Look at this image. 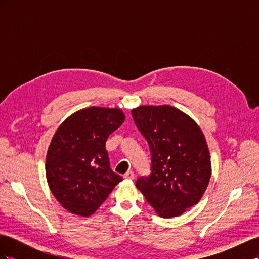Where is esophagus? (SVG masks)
<instances>
[{
  "instance_id": "obj_1",
  "label": "esophagus",
  "mask_w": 259,
  "mask_h": 259,
  "mask_svg": "<svg viewBox=\"0 0 259 259\" xmlns=\"http://www.w3.org/2000/svg\"><path fill=\"white\" fill-rule=\"evenodd\" d=\"M124 178H125V179H134V178H135L134 171H133V170H128L127 173L124 175Z\"/></svg>"
}]
</instances>
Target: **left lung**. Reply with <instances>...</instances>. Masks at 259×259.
Wrapping results in <instances>:
<instances>
[{"label": "left lung", "mask_w": 259, "mask_h": 259, "mask_svg": "<svg viewBox=\"0 0 259 259\" xmlns=\"http://www.w3.org/2000/svg\"><path fill=\"white\" fill-rule=\"evenodd\" d=\"M151 153L148 176L136 187L159 216L182 215L197 204L210 178L204 135L191 117L170 106H142L132 110Z\"/></svg>", "instance_id": "left-lung-1"}]
</instances>
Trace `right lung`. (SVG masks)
Returning a JSON list of instances; mask_svg holds the SVG:
<instances>
[{
    "instance_id": "add662e5",
    "label": "right lung",
    "mask_w": 259,
    "mask_h": 259,
    "mask_svg": "<svg viewBox=\"0 0 259 259\" xmlns=\"http://www.w3.org/2000/svg\"><path fill=\"white\" fill-rule=\"evenodd\" d=\"M125 116L120 109L91 107L62 123L46 155L54 197L70 213L90 216L123 178L110 168L106 142Z\"/></svg>"
}]
</instances>
